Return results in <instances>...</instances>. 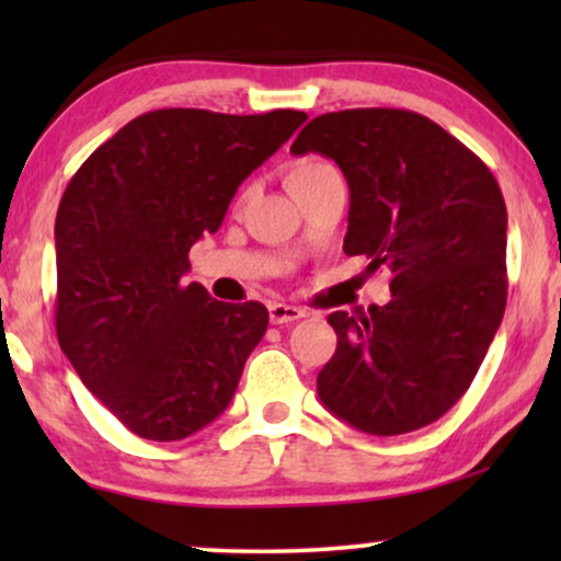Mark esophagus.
I'll return each instance as SVG.
<instances>
[{"instance_id": "34e87169", "label": "esophagus", "mask_w": 561, "mask_h": 561, "mask_svg": "<svg viewBox=\"0 0 561 561\" xmlns=\"http://www.w3.org/2000/svg\"><path fill=\"white\" fill-rule=\"evenodd\" d=\"M267 311H271L273 324H290V321H298L304 317V309H298V306H290V304H280V301L267 306Z\"/></svg>"}]
</instances>
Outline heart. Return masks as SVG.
Masks as SVG:
<instances>
[{"label":"heart","mask_w":561,"mask_h":561,"mask_svg":"<svg viewBox=\"0 0 561 561\" xmlns=\"http://www.w3.org/2000/svg\"><path fill=\"white\" fill-rule=\"evenodd\" d=\"M336 173V168L324 158H298L288 165L286 171V186L290 191L306 186V183L321 179V175Z\"/></svg>","instance_id":"obj_1"}]
</instances>
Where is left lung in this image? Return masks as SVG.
Listing matches in <instances>:
<instances>
[{
    "label": "left lung",
    "mask_w": 561,
    "mask_h": 561,
    "mask_svg": "<svg viewBox=\"0 0 561 561\" xmlns=\"http://www.w3.org/2000/svg\"><path fill=\"white\" fill-rule=\"evenodd\" d=\"M290 152H321L350 183L347 255L386 271V306L329 313L336 350L317 390L334 416L375 436L409 434L467 393L501 327L508 214L490 168L409 110L313 117Z\"/></svg>",
    "instance_id": "1"
}]
</instances>
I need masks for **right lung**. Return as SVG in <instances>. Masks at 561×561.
Segmentation results:
<instances>
[{"label":"right lung","mask_w":561,"mask_h":561,"mask_svg":"<svg viewBox=\"0 0 561 561\" xmlns=\"http://www.w3.org/2000/svg\"><path fill=\"white\" fill-rule=\"evenodd\" d=\"M304 119L296 110H156L68 181L56 217L60 350L142 439H186L232 401L267 309L183 280L188 250L217 232L240 183Z\"/></svg>","instance_id":"add662e5"}]
</instances>
